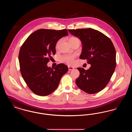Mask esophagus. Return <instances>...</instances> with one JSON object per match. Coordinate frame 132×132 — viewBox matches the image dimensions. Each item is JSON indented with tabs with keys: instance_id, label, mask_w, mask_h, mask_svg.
Instances as JSON below:
<instances>
[{
	"instance_id": "obj_1",
	"label": "esophagus",
	"mask_w": 132,
	"mask_h": 132,
	"mask_svg": "<svg viewBox=\"0 0 132 132\" xmlns=\"http://www.w3.org/2000/svg\"><path fill=\"white\" fill-rule=\"evenodd\" d=\"M74 69V67H71V66H68V69L69 70H72Z\"/></svg>"
}]
</instances>
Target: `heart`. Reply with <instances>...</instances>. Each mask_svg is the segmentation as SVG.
<instances>
[{
	"instance_id": "1",
	"label": "heart",
	"mask_w": 132,
	"mask_h": 132,
	"mask_svg": "<svg viewBox=\"0 0 132 132\" xmlns=\"http://www.w3.org/2000/svg\"><path fill=\"white\" fill-rule=\"evenodd\" d=\"M78 39L77 38H76L74 37H72L69 38V42L70 44H72L73 42L75 41L76 40ZM61 42V39L58 40L57 42L55 44V48H57L59 45V44ZM75 55H63L62 56L59 57V60L61 62L67 64L69 65H72L74 64L75 63Z\"/></svg>"
}]
</instances>
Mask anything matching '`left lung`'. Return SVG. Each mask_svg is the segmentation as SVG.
Wrapping results in <instances>:
<instances>
[{"mask_svg":"<svg viewBox=\"0 0 132 132\" xmlns=\"http://www.w3.org/2000/svg\"><path fill=\"white\" fill-rule=\"evenodd\" d=\"M82 42L80 58L87 59L90 67L86 70L78 68L80 75L76 80L77 86L84 92L93 94L105 88L116 67V50L110 39L93 29L68 30Z\"/></svg>","mask_w":132,"mask_h":132,"instance_id":"8db88e82","label":"left lung"}]
</instances>
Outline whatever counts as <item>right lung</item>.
Wrapping results in <instances>:
<instances>
[{"mask_svg":"<svg viewBox=\"0 0 132 132\" xmlns=\"http://www.w3.org/2000/svg\"><path fill=\"white\" fill-rule=\"evenodd\" d=\"M68 35L67 29H39L31 34L22 45L19 54L21 73L35 94L46 96L51 94L67 72L68 68L64 64L51 68L47 63L51 55L55 54L57 42Z\"/></svg>","mask_w":132,"mask_h":132,"instance_id":"obj_1","label":"right lung"}]
</instances>
